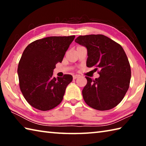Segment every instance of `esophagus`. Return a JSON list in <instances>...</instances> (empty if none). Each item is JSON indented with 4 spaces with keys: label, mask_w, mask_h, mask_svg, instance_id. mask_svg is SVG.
Returning <instances> with one entry per match:
<instances>
[{
    "label": "esophagus",
    "mask_w": 146,
    "mask_h": 146,
    "mask_svg": "<svg viewBox=\"0 0 146 146\" xmlns=\"http://www.w3.org/2000/svg\"><path fill=\"white\" fill-rule=\"evenodd\" d=\"M78 77H79L78 75H73V79H76V78H78Z\"/></svg>",
    "instance_id": "34e87169"
}]
</instances>
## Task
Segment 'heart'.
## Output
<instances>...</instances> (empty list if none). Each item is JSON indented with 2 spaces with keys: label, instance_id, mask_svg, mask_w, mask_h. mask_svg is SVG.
<instances>
[{
  "label": "heart",
  "instance_id": "1",
  "mask_svg": "<svg viewBox=\"0 0 146 146\" xmlns=\"http://www.w3.org/2000/svg\"><path fill=\"white\" fill-rule=\"evenodd\" d=\"M78 47H80V46H78ZM78 47H77V48H78Z\"/></svg>",
  "mask_w": 146,
  "mask_h": 146
}]
</instances>
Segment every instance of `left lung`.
Returning a JSON list of instances; mask_svg holds the SVG:
<instances>
[{
    "label": "left lung",
    "instance_id": "obj_1",
    "mask_svg": "<svg viewBox=\"0 0 146 146\" xmlns=\"http://www.w3.org/2000/svg\"><path fill=\"white\" fill-rule=\"evenodd\" d=\"M75 42L86 47V66L95 67L100 76L93 80L88 76L82 90L85 102L95 110L106 111L117 106L129 87L130 64L119 44L103 35H80Z\"/></svg>",
    "mask_w": 146,
    "mask_h": 146
}]
</instances>
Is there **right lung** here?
<instances>
[{
  "label": "right lung",
  "instance_id": "obj_1",
  "mask_svg": "<svg viewBox=\"0 0 146 146\" xmlns=\"http://www.w3.org/2000/svg\"><path fill=\"white\" fill-rule=\"evenodd\" d=\"M75 37L49 36L33 42L24 49L17 72L21 92L32 107L48 111L62 102L73 76L53 77V71Z\"/></svg>",
  "mask_w": 146,
  "mask_h": 146
}]
</instances>
